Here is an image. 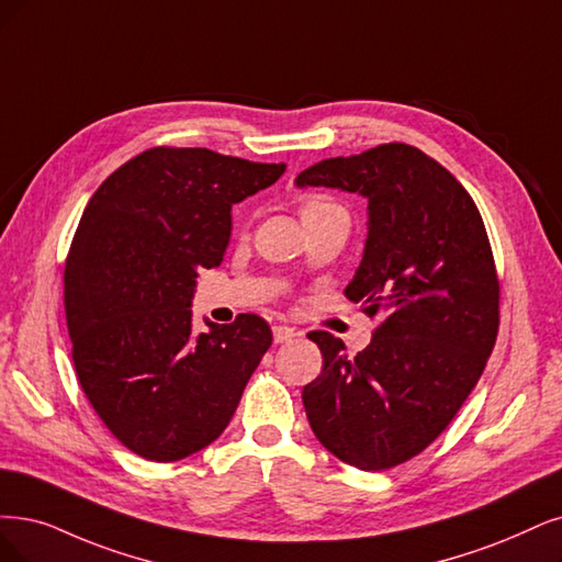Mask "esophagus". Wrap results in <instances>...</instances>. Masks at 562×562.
<instances>
[{"label":"esophagus","instance_id":"1","mask_svg":"<svg viewBox=\"0 0 562 562\" xmlns=\"http://www.w3.org/2000/svg\"><path fill=\"white\" fill-rule=\"evenodd\" d=\"M292 338H296V330L292 328V326H284V324H280V326H273V340L278 342V345H282V342H289Z\"/></svg>","mask_w":562,"mask_h":562}]
</instances>
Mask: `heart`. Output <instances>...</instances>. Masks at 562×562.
<instances>
[{
    "label": "heart",
    "mask_w": 562,
    "mask_h": 562,
    "mask_svg": "<svg viewBox=\"0 0 562 562\" xmlns=\"http://www.w3.org/2000/svg\"><path fill=\"white\" fill-rule=\"evenodd\" d=\"M326 201H319V199H310L305 205H303V211H310V207H317V205H324Z\"/></svg>",
    "instance_id": "heart-1"
}]
</instances>
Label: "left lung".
<instances>
[{
  "label": "left lung",
  "mask_w": 562,
  "mask_h": 562,
  "mask_svg": "<svg viewBox=\"0 0 562 562\" xmlns=\"http://www.w3.org/2000/svg\"><path fill=\"white\" fill-rule=\"evenodd\" d=\"M296 187L368 201L363 259L345 296L384 317L357 357L326 330L307 336L324 357L303 386L310 428L347 465H401L449 426L495 345L501 284L482 215L445 166L405 143L324 159Z\"/></svg>",
  "instance_id": "1"
}]
</instances>
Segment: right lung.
I'll return each instance as SVG.
<instances>
[{
	"label": "right lung",
	"mask_w": 562,
	"mask_h": 562,
	"mask_svg": "<svg viewBox=\"0 0 562 562\" xmlns=\"http://www.w3.org/2000/svg\"><path fill=\"white\" fill-rule=\"evenodd\" d=\"M286 164L153 148L101 182L69 249L65 310L82 391L115 438L171 463L215 442L273 342L257 315L194 334L199 268H217L232 207Z\"/></svg>",
	"instance_id": "obj_1"
}]
</instances>
